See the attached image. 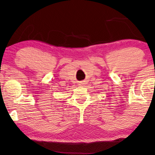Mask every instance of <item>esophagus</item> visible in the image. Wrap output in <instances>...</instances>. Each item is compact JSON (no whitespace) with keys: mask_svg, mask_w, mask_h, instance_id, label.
Listing matches in <instances>:
<instances>
[{"mask_svg":"<svg viewBox=\"0 0 155 155\" xmlns=\"http://www.w3.org/2000/svg\"><path fill=\"white\" fill-rule=\"evenodd\" d=\"M82 84H85V82H81L79 85H82Z\"/></svg>","mask_w":155,"mask_h":155,"instance_id":"34e87169","label":"esophagus"}]
</instances>
